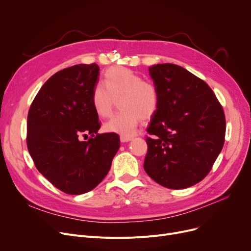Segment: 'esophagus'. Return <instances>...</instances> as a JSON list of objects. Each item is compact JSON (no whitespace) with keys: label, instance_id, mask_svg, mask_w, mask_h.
<instances>
[{"label":"esophagus","instance_id":"obj_1","mask_svg":"<svg viewBox=\"0 0 251 251\" xmlns=\"http://www.w3.org/2000/svg\"><path fill=\"white\" fill-rule=\"evenodd\" d=\"M132 139H133L132 136H121V137H120V140H121L122 142H128V141L132 140Z\"/></svg>","mask_w":251,"mask_h":251}]
</instances>
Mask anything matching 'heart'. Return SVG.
Listing matches in <instances>:
<instances>
[{"label": "heart", "mask_w": 251, "mask_h": 251, "mask_svg": "<svg viewBox=\"0 0 251 251\" xmlns=\"http://www.w3.org/2000/svg\"><path fill=\"white\" fill-rule=\"evenodd\" d=\"M118 100L119 113L103 125L107 132L122 136L133 135L142 120L152 118L160 107V91L156 85L132 70L113 67L104 72L101 84L91 92V105L100 118L112 115Z\"/></svg>", "instance_id": "obj_1"}]
</instances>
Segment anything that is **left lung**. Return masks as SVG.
<instances>
[{"label":"left lung","mask_w":251,"mask_h":251,"mask_svg":"<svg viewBox=\"0 0 251 251\" xmlns=\"http://www.w3.org/2000/svg\"><path fill=\"white\" fill-rule=\"evenodd\" d=\"M150 74L161 101L147 130L144 170L164 187H190L205 178L223 149V107L202 79L178 65H153Z\"/></svg>","instance_id":"obj_1"}]
</instances>
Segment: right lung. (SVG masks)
<instances>
[{
	"mask_svg": "<svg viewBox=\"0 0 251 251\" xmlns=\"http://www.w3.org/2000/svg\"><path fill=\"white\" fill-rule=\"evenodd\" d=\"M99 76L96 63L65 68L48 79L29 108L26 142L33 163L67 194L97 187L120 148L118 134L98 133L100 122L90 99ZM87 135L88 141L81 140Z\"/></svg>",
	"mask_w": 251,
	"mask_h": 251,
	"instance_id": "right-lung-1",
	"label": "right lung"
}]
</instances>
